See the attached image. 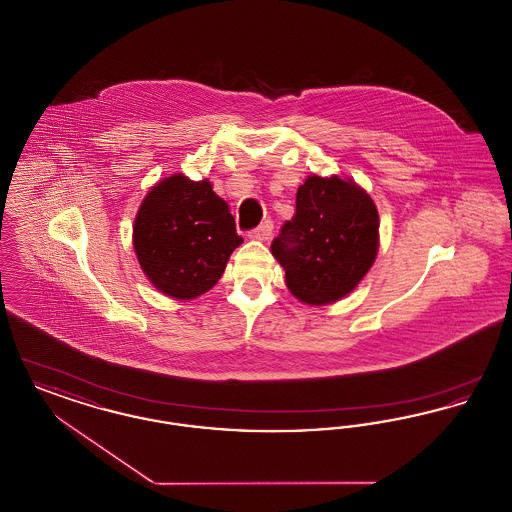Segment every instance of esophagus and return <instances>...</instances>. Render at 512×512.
<instances>
[{"mask_svg": "<svg viewBox=\"0 0 512 512\" xmlns=\"http://www.w3.org/2000/svg\"><path fill=\"white\" fill-rule=\"evenodd\" d=\"M272 230H274L272 220H265L255 230H251V238H255V240H268L272 236Z\"/></svg>", "mask_w": 512, "mask_h": 512, "instance_id": "34e87169", "label": "esophagus"}]
</instances>
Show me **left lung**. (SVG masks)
<instances>
[{"label":"left lung","mask_w":512,"mask_h":512,"mask_svg":"<svg viewBox=\"0 0 512 512\" xmlns=\"http://www.w3.org/2000/svg\"><path fill=\"white\" fill-rule=\"evenodd\" d=\"M378 211L365 190L338 176H309L297 188L295 217L270 251L286 270L290 292L326 305L353 292L378 251Z\"/></svg>","instance_id":"obj_1"}]
</instances>
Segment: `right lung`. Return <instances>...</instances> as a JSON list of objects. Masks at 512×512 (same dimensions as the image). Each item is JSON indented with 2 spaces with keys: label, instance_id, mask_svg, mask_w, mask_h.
<instances>
[{
  "label": "right lung",
  "instance_id": "add662e5",
  "mask_svg": "<svg viewBox=\"0 0 512 512\" xmlns=\"http://www.w3.org/2000/svg\"><path fill=\"white\" fill-rule=\"evenodd\" d=\"M244 242L226 201L209 180L174 174L151 188L134 220V249L151 284L176 299H194L219 282Z\"/></svg>",
  "mask_w": 512,
  "mask_h": 512
}]
</instances>
